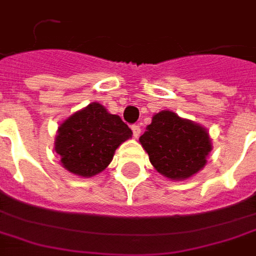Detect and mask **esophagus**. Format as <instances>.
Listing matches in <instances>:
<instances>
[{
	"label": "esophagus",
	"mask_w": 256,
	"mask_h": 256,
	"mask_svg": "<svg viewBox=\"0 0 256 256\" xmlns=\"http://www.w3.org/2000/svg\"><path fill=\"white\" fill-rule=\"evenodd\" d=\"M132 132H134V136H135L136 139L140 136V132H142V130H140L139 126H132Z\"/></svg>",
	"instance_id": "esophagus-1"
}]
</instances>
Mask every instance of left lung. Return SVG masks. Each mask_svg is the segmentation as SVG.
Segmentation results:
<instances>
[{
    "instance_id": "obj_1",
    "label": "left lung",
    "mask_w": 256,
    "mask_h": 256,
    "mask_svg": "<svg viewBox=\"0 0 256 256\" xmlns=\"http://www.w3.org/2000/svg\"><path fill=\"white\" fill-rule=\"evenodd\" d=\"M139 142L155 170L172 180H188L201 172L212 151L208 130L172 110L154 114Z\"/></svg>"
}]
</instances>
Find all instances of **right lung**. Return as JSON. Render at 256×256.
<instances>
[{
    "label": "right lung",
    "mask_w": 256,
    "mask_h": 256,
    "mask_svg": "<svg viewBox=\"0 0 256 256\" xmlns=\"http://www.w3.org/2000/svg\"><path fill=\"white\" fill-rule=\"evenodd\" d=\"M132 138L120 116L92 102L67 117L58 128L55 151L67 172L90 178L104 172L121 144Z\"/></svg>",
    "instance_id": "1"
}]
</instances>
